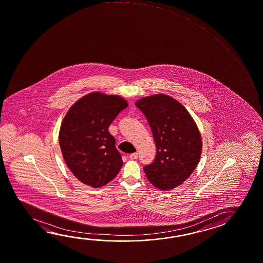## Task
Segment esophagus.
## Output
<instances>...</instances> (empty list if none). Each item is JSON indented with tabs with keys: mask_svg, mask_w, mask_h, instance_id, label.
Here are the masks:
<instances>
[{
	"mask_svg": "<svg viewBox=\"0 0 263 263\" xmlns=\"http://www.w3.org/2000/svg\"><path fill=\"white\" fill-rule=\"evenodd\" d=\"M138 153H132V154H130L129 159H136L138 158Z\"/></svg>",
	"mask_w": 263,
	"mask_h": 263,
	"instance_id": "obj_1",
	"label": "esophagus"
}]
</instances>
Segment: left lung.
<instances>
[{"mask_svg": "<svg viewBox=\"0 0 263 263\" xmlns=\"http://www.w3.org/2000/svg\"><path fill=\"white\" fill-rule=\"evenodd\" d=\"M136 105L148 121L157 147L155 160L144 167L147 180L162 191L181 185L202 154V138L194 118L170 95L143 97Z\"/></svg>", "mask_w": 263, "mask_h": 263, "instance_id": "1", "label": "left lung"}]
</instances>
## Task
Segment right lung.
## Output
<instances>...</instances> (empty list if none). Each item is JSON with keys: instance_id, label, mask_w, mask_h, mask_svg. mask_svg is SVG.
Wrapping results in <instances>:
<instances>
[{"instance_id": "right-lung-1", "label": "right lung", "mask_w": 263, "mask_h": 263, "mask_svg": "<svg viewBox=\"0 0 263 263\" xmlns=\"http://www.w3.org/2000/svg\"><path fill=\"white\" fill-rule=\"evenodd\" d=\"M127 106L119 95L92 91L66 114L59 134L60 146L68 168L82 183L100 188L119 173L123 160L108 127Z\"/></svg>"}]
</instances>
